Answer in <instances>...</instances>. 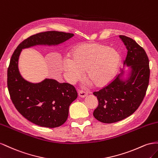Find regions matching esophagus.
I'll list each match as a JSON object with an SVG mask.
<instances>
[{
	"label": "esophagus",
	"instance_id": "34e87169",
	"mask_svg": "<svg viewBox=\"0 0 158 158\" xmlns=\"http://www.w3.org/2000/svg\"><path fill=\"white\" fill-rule=\"evenodd\" d=\"M78 94H79V96L80 97L84 98V97H86V96L87 95V93L85 92V91H79L78 92Z\"/></svg>",
	"mask_w": 158,
	"mask_h": 158
}]
</instances>
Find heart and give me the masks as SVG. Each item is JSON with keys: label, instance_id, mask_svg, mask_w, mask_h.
Segmentation results:
<instances>
[{"label": "heart", "instance_id": "b5f03b06", "mask_svg": "<svg viewBox=\"0 0 158 158\" xmlns=\"http://www.w3.org/2000/svg\"><path fill=\"white\" fill-rule=\"evenodd\" d=\"M61 63V68L69 83L73 84L82 77L83 71L94 86L103 87L109 84L121 61L119 52L98 43H81L73 47Z\"/></svg>", "mask_w": 158, "mask_h": 158}]
</instances>
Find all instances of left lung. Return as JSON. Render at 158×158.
<instances>
[{
	"label": "left lung",
	"mask_w": 158,
	"mask_h": 158,
	"mask_svg": "<svg viewBox=\"0 0 158 158\" xmlns=\"http://www.w3.org/2000/svg\"><path fill=\"white\" fill-rule=\"evenodd\" d=\"M120 38L128 49L124 63L132 65V75L126 82L115 76L106 86L93 92L98 101L93 116L102 123H116L132 115L141 105L149 85L150 69L145 50L133 39L123 35Z\"/></svg>",
	"instance_id": "obj_1"
}]
</instances>
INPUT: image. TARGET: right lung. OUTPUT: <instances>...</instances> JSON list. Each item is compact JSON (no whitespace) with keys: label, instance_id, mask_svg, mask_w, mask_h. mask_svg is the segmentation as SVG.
Here are the masks:
<instances>
[{"label":"right lung","instance_id":"obj_1","mask_svg":"<svg viewBox=\"0 0 158 158\" xmlns=\"http://www.w3.org/2000/svg\"><path fill=\"white\" fill-rule=\"evenodd\" d=\"M74 35L64 31H47L31 35L22 41L13 53L7 71V86L11 101L25 118L40 127L56 128L65 123L71 103L77 97L73 85L45 79L31 83L22 77L18 61L22 49L35 45H55Z\"/></svg>","mask_w":158,"mask_h":158}]
</instances>
